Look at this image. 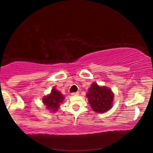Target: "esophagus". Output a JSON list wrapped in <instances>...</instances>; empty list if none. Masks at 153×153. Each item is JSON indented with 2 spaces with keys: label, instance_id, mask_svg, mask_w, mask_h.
<instances>
[{
  "label": "esophagus",
  "instance_id": "obj_1",
  "mask_svg": "<svg viewBox=\"0 0 153 153\" xmlns=\"http://www.w3.org/2000/svg\"><path fill=\"white\" fill-rule=\"evenodd\" d=\"M79 92H76V93H71V94H72V95H78V94H79Z\"/></svg>",
  "mask_w": 153,
  "mask_h": 153
}]
</instances>
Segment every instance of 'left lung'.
<instances>
[{
    "instance_id": "left-lung-1",
    "label": "left lung",
    "mask_w": 153,
    "mask_h": 153,
    "mask_svg": "<svg viewBox=\"0 0 153 153\" xmlns=\"http://www.w3.org/2000/svg\"><path fill=\"white\" fill-rule=\"evenodd\" d=\"M89 103L94 111L104 113L111 108L114 94L111 90L105 86L100 87L93 82L86 94Z\"/></svg>"
}]
</instances>
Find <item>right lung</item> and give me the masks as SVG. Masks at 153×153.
Returning <instances> with one entry per match:
<instances>
[{
  "label": "right lung",
  "instance_id": "add662e5",
  "mask_svg": "<svg viewBox=\"0 0 153 153\" xmlns=\"http://www.w3.org/2000/svg\"><path fill=\"white\" fill-rule=\"evenodd\" d=\"M64 99L63 95L60 92L53 88L50 94L43 97V102L47 106L48 109L52 110V111H56L59 108L60 104L63 101Z\"/></svg>",
  "mask_w": 153,
  "mask_h": 153
}]
</instances>
